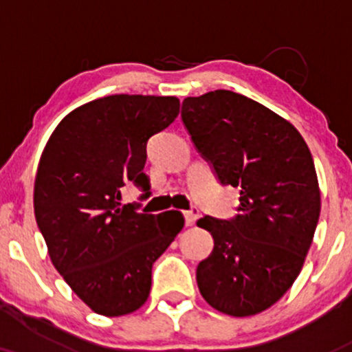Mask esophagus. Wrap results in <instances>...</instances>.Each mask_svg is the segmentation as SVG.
<instances>
[{
	"instance_id": "esophagus-1",
	"label": "esophagus",
	"mask_w": 352,
	"mask_h": 352,
	"mask_svg": "<svg viewBox=\"0 0 352 352\" xmlns=\"http://www.w3.org/2000/svg\"><path fill=\"white\" fill-rule=\"evenodd\" d=\"M184 218H185V225H187V227H192V225L197 221V218H199V208L193 207L190 210H185Z\"/></svg>"
}]
</instances>
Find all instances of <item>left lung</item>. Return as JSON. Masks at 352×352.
Here are the masks:
<instances>
[{
  "instance_id": "obj_1",
  "label": "left lung",
  "mask_w": 352,
  "mask_h": 352,
  "mask_svg": "<svg viewBox=\"0 0 352 352\" xmlns=\"http://www.w3.org/2000/svg\"><path fill=\"white\" fill-rule=\"evenodd\" d=\"M182 122L218 182L240 188L235 217L197 221L213 236L199 289L221 313L253 316L292 288L308 254L321 212L313 157L288 120L225 89L184 99Z\"/></svg>"
}]
</instances>
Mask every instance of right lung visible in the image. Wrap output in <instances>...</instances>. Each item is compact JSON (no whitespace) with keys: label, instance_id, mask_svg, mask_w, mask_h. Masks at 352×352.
Listing matches in <instances>:
<instances>
[{"label":"right lung","instance_id":"obj_1","mask_svg":"<svg viewBox=\"0 0 352 352\" xmlns=\"http://www.w3.org/2000/svg\"><path fill=\"white\" fill-rule=\"evenodd\" d=\"M180 112L173 96H107L54 129L34 180V215L54 268L92 311L122 316L147 301L152 265L184 228L177 210L122 204L129 182L148 197L147 140Z\"/></svg>","mask_w":352,"mask_h":352}]
</instances>
